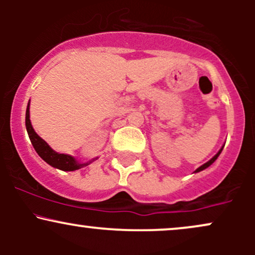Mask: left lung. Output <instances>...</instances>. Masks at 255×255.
Returning <instances> with one entry per match:
<instances>
[{"mask_svg":"<svg viewBox=\"0 0 255 255\" xmlns=\"http://www.w3.org/2000/svg\"><path fill=\"white\" fill-rule=\"evenodd\" d=\"M223 147H224V146H222V148H221V150H219V151L217 152V154H215V156H213V157L211 158V159H210V160H209V162H206V163H205V164H203V165H201V166H199V168H198V169H197V170H195L194 172H199V171L204 170V169L209 168V166H210V165H211V164H212V163H213V162H215V160H216V159H217V158H218V156H219V154H221V152H222V150H223Z\"/></svg>","mask_w":255,"mask_h":255,"instance_id":"left-lung-1","label":"left lung"}]
</instances>
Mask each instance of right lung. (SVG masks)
<instances>
[{"mask_svg":"<svg viewBox=\"0 0 255 255\" xmlns=\"http://www.w3.org/2000/svg\"><path fill=\"white\" fill-rule=\"evenodd\" d=\"M25 124H26V129H27L28 136H30V140L32 145H33L34 150H36L37 153L39 154V157L42 158L43 160H45L49 165L54 166V168H57L63 171H74V170H78V169L84 168V166L89 165L91 163V160L87 163H79L74 157L69 156V154L58 153V152L52 150L50 146L46 144L42 137L38 135L31 125L30 102H28L27 109H26Z\"/></svg>","mask_w":255,"mask_h":255,"instance_id":"add662e5","label":"right lung"}]
</instances>
